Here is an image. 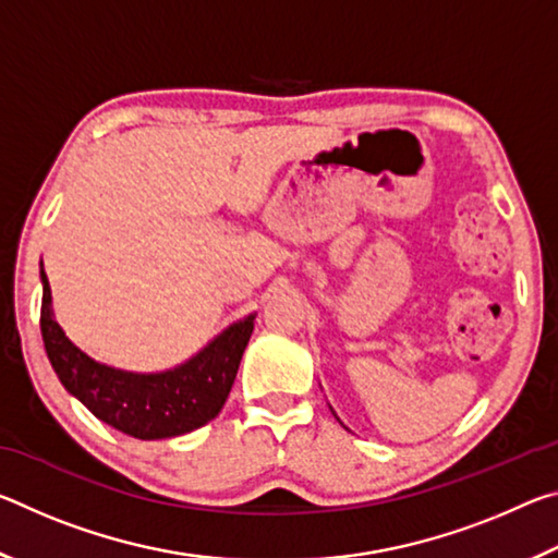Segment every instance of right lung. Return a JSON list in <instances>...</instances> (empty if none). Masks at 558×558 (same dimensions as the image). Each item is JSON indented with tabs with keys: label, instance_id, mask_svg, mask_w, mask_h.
Wrapping results in <instances>:
<instances>
[{
	"label": "right lung",
	"instance_id": "add662e5",
	"mask_svg": "<svg viewBox=\"0 0 558 558\" xmlns=\"http://www.w3.org/2000/svg\"><path fill=\"white\" fill-rule=\"evenodd\" d=\"M41 337L46 354L65 391L108 426L140 440L174 438L219 415L239 372L243 349L253 332V315L179 369L165 374H130L93 362L69 342L51 315V288L41 270Z\"/></svg>",
	"mask_w": 558,
	"mask_h": 558
}]
</instances>
